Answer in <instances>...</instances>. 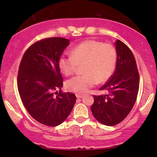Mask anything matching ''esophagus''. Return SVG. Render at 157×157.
<instances>
[{"mask_svg": "<svg viewBox=\"0 0 157 157\" xmlns=\"http://www.w3.org/2000/svg\"><path fill=\"white\" fill-rule=\"evenodd\" d=\"M76 96H77V98H81V97H83V94H80V93H77V94H76Z\"/></svg>", "mask_w": 157, "mask_h": 157, "instance_id": "obj_1", "label": "esophagus"}]
</instances>
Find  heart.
Wrapping results in <instances>:
<instances>
[{
  "mask_svg": "<svg viewBox=\"0 0 157 157\" xmlns=\"http://www.w3.org/2000/svg\"><path fill=\"white\" fill-rule=\"evenodd\" d=\"M72 55H61L58 66L66 76L74 74L79 64H83L84 74L67 80L66 89L74 93H85L96 81H106L112 76L117 61L116 49L112 45L96 40H86L76 45Z\"/></svg>",
  "mask_w": 157,
  "mask_h": 157,
  "instance_id": "b5f03b06",
  "label": "heart"
}]
</instances>
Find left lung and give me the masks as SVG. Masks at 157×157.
Instances as JSON below:
<instances>
[{"mask_svg":"<svg viewBox=\"0 0 157 157\" xmlns=\"http://www.w3.org/2000/svg\"><path fill=\"white\" fill-rule=\"evenodd\" d=\"M116 67L110 79L99 90H106L105 95L94 96L91 106L93 116L107 126L121 122L132 109L139 90L138 70L134 55L120 40L115 42Z\"/></svg>","mask_w":157,"mask_h":157,"instance_id":"left-lung-1","label":"left lung"}]
</instances>
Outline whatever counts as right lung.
<instances>
[{"instance_id":"1","label":"right lung","mask_w":157,"mask_h":157,"mask_svg":"<svg viewBox=\"0 0 157 157\" xmlns=\"http://www.w3.org/2000/svg\"><path fill=\"white\" fill-rule=\"evenodd\" d=\"M69 43L61 37L38 41L25 52L19 67L17 86L23 105L34 119L51 127L61 124L76 102L74 93L61 90L58 60Z\"/></svg>"}]
</instances>
